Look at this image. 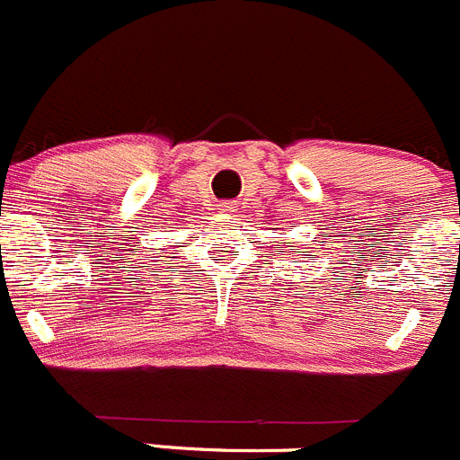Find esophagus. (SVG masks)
Listing matches in <instances>:
<instances>
[{
    "mask_svg": "<svg viewBox=\"0 0 460 460\" xmlns=\"http://www.w3.org/2000/svg\"><path fill=\"white\" fill-rule=\"evenodd\" d=\"M218 209H221L223 214H230V212H234V203H230V200H227V203L218 205Z\"/></svg>",
    "mask_w": 460,
    "mask_h": 460,
    "instance_id": "34e87169",
    "label": "esophagus"
}]
</instances>
